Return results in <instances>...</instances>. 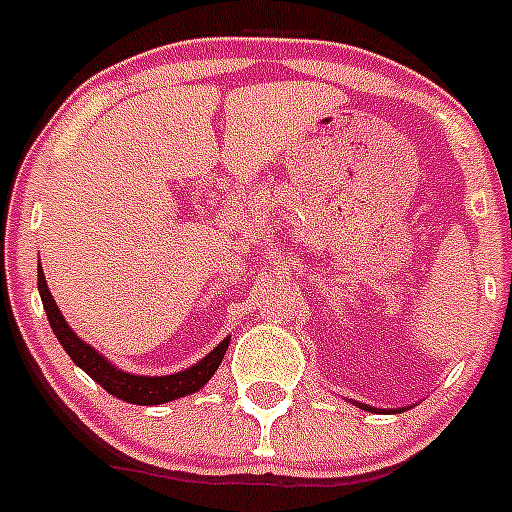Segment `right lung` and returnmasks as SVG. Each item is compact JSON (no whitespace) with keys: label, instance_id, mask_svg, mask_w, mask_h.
Masks as SVG:
<instances>
[{"label":"right lung","instance_id":"obj_1","mask_svg":"<svg viewBox=\"0 0 512 512\" xmlns=\"http://www.w3.org/2000/svg\"><path fill=\"white\" fill-rule=\"evenodd\" d=\"M38 289L45 312H48V320H51L53 333H56V338L61 341L63 351L71 356V361H74L76 366H81L94 382L102 384L110 395L120 397V400L125 402H133V405H161V402L176 400V397L192 395V392H197L200 387H205V384L210 382V377L217 372L220 361H223L225 351H228L230 338H225L223 343H217V346L212 348L200 364L189 366L184 372L166 374V377H138V374L120 372V369L112 366L102 354H97L89 343L81 341L74 330L69 328V323L63 320L61 310H58L56 302H53L51 289L45 284L43 269H40L38 274Z\"/></svg>","mask_w":512,"mask_h":512}]
</instances>
